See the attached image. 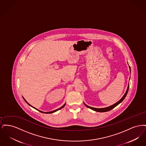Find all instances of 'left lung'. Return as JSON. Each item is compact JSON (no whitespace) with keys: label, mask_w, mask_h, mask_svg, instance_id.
<instances>
[{"label":"left lung","mask_w":146,"mask_h":146,"mask_svg":"<svg viewBox=\"0 0 146 146\" xmlns=\"http://www.w3.org/2000/svg\"><path fill=\"white\" fill-rule=\"evenodd\" d=\"M129 68H130V66H129ZM129 88V85H128L127 90H126V91L124 95V96H123V97H122L118 102H117V103H115V104L111 105V106H110V107H106V108H94V107H90V106H88V105H86V104H85V106L87 107L88 108H90L91 110H94V111H98V112H105V111H111V110L113 109L114 107H115L117 105L119 104L120 103H121V102L124 100V98H125L126 96V95H127V92H128Z\"/></svg>","instance_id":"8db88e82"}]
</instances>
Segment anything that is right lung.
<instances>
[{
  "mask_svg": "<svg viewBox=\"0 0 146 146\" xmlns=\"http://www.w3.org/2000/svg\"><path fill=\"white\" fill-rule=\"evenodd\" d=\"M23 99H24V100H25V101H26V103H27V104H28V105H29V106H31V107H33V108H35V110H38V111H40V112H42V113H46V114H50V113H54V112H55V111H58V110H60V109H61V108H62L63 107H64V106H65V104H64V105H63V106H62V107H60V108H58V109H57V110H55V111H49V112H44V111H39V110H38V109H36V108H35V107H33V106H31V104H28V102H27V101H26V100H25V98H23Z\"/></svg>",
  "mask_w": 146,
  "mask_h": 146,
  "instance_id": "right-lung-1",
  "label": "right lung"
}]
</instances>
